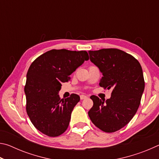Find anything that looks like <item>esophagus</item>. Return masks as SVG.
Instances as JSON below:
<instances>
[{"mask_svg": "<svg viewBox=\"0 0 159 159\" xmlns=\"http://www.w3.org/2000/svg\"><path fill=\"white\" fill-rule=\"evenodd\" d=\"M87 98H88V96L87 95H81L80 96V99H84Z\"/></svg>", "mask_w": 159, "mask_h": 159, "instance_id": "esophagus-1", "label": "esophagus"}]
</instances>
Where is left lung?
<instances>
[{
    "instance_id": "obj_1",
    "label": "left lung",
    "mask_w": 159,
    "mask_h": 159,
    "mask_svg": "<svg viewBox=\"0 0 159 159\" xmlns=\"http://www.w3.org/2000/svg\"><path fill=\"white\" fill-rule=\"evenodd\" d=\"M90 60L103 75L99 85L109 90V99L92 95L93 106L88 116L95 126L114 133L130 121L138 111L144 90L142 66L133 56L115 48L88 52Z\"/></svg>"
}]
</instances>
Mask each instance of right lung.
I'll return each mask as SVG.
<instances>
[{
  "mask_svg": "<svg viewBox=\"0 0 159 159\" xmlns=\"http://www.w3.org/2000/svg\"><path fill=\"white\" fill-rule=\"evenodd\" d=\"M89 60L86 51L51 50L36 58L28 70L25 93L26 112L33 125L50 137L60 135L68 128L71 112L80 101L72 94L60 99L61 83Z\"/></svg>",
  "mask_w": 159,
  "mask_h": 159,
  "instance_id": "add662e5",
  "label": "right lung"
}]
</instances>
